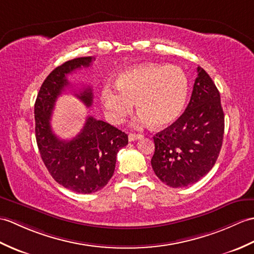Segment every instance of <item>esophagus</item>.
I'll use <instances>...</instances> for the list:
<instances>
[{
  "label": "esophagus",
  "instance_id": "34e87169",
  "mask_svg": "<svg viewBox=\"0 0 254 254\" xmlns=\"http://www.w3.org/2000/svg\"><path fill=\"white\" fill-rule=\"evenodd\" d=\"M143 138V135L141 134H136V133H129L128 134V140L129 141H134Z\"/></svg>",
  "mask_w": 254,
  "mask_h": 254
}]
</instances>
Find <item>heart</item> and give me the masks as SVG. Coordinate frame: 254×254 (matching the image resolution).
Wrapping results in <instances>:
<instances>
[{
  "mask_svg": "<svg viewBox=\"0 0 254 254\" xmlns=\"http://www.w3.org/2000/svg\"><path fill=\"white\" fill-rule=\"evenodd\" d=\"M190 82L179 67L144 64L122 72L117 84H105L102 103L108 120L120 125L132 113L134 103L140 110L135 127H164L179 119L187 102Z\"/></svg>",
  "mask_w": 254,
  "mask_h": 254,
  "instance_id": "1",
  "label": "heart"
}]
</instances>
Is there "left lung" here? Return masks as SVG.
<instances>
[{
  "mask_svg": "<svg viewBox=\"0 0 254 254\" xmlns=\"http://www.w3.org/2000/svg\"><path fill=\"white\" fill-rule=\"evenodd\" d=\"M191 97L183 115L154 136L151 167L164 184L190 186L208 174L221 151L224 113L220 92L204 70L197 68Z\"/></svg>",
  "mask_w": 254,
  "mask_h": 254,
  "instance_id": "1",
  "label": "left lung"
}]
</instances>
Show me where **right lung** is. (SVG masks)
Segmentation results:
<instances>
[{"mask_svg":"<svg viewBox=\"0 0 254 254\" xmlns=\"http://www.w3.org/2000/svg\"><path fill=\"white\" fill-rule=\"evenodd\" d=\"M94 57H80L64 63L46 76L34 104L35 138L41 158L52 178L78 193L102 190L113 178L117 154L127 145V134L109 123L88 116L81 132L70 140L53 133L51 117L57 97L70 85L67 74L90 67ZM74 95L86 107L93 103L92 87L84 86Z\"/></svg>","mask_w":254,"mask_h":254,"instance_id":"obj_1","label":"right lung"}]
</instances>
